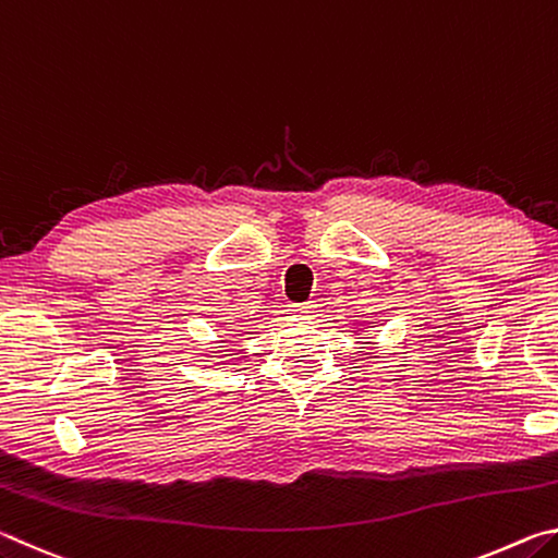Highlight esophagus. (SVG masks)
Here are the masks:
<instances>
[{"label": "esophagus", "instance_id": "1", "mask_svg": "<svg viewBox=\"0 0 558 558\" xmlns=\"http://www.w3.org/2000/svg\"><path fill=\"white\" fill-rule=\"evenodd\" d=\"M290 313H292V315H302V317H307V315H313V313H315V305H313V302H300V305H292Z\"/></svg>", "mask_w": 558, "mask_h": 558}]
</instances>
